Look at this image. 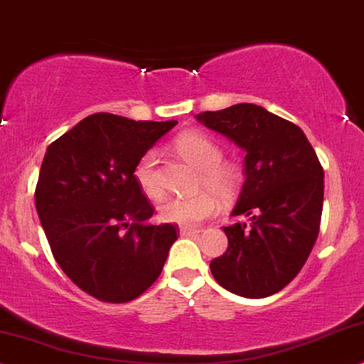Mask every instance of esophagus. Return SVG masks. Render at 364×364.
Here are the masks:
<instances>
[{"instance_id": "obj_1", "label": "esophagus", "mask_w": 364, "mask_h": 364, "mask_svg": "<svg viewBox=\"0 0 364 364\" xmlns=\"http://www.w3.org/2000/svg\"><path fill=\"white\" fill-rule=\"evenodd\" d=\"M197 232H200V231L196 230V228H186V226L181 228V235L182 236H192V235H197Z\"/></svg>"}]
</instances>
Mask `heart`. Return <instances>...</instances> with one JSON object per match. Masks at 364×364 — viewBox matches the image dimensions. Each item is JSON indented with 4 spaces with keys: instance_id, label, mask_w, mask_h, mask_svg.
<instances>
[{
    "instance_id": "obj_1",
    "label": "heart",
    "mask_w": 364,
    "mask_h": 364,
    "mask_svg": "<svg viewBox=\"0 0 364 364\" xmlns=\"http://www.w3.org/2000/svg\"><path fill=\"white\" fill-rule=\"evenodd\" d=\"M175 148L187 161L200 170V183L210 191H200L189 197L172 196L160 204V218L167 223L196 228L205 219L213 218L219 210V196L230 197L237 187V172L231 165L221 164L223 151L216 143L205 134L183 133L175 140ZM156 154L148 150L134 165V181L140 191L150 199H160L161 189Z\"/></svg>"
}]
</instances>
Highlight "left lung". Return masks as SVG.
Segmentation results:
<instances>
[{
  "label": "left lung",
  "mask_w": 364,
  "mask_h": 364,
  "mask_svg": "<svg viewBox=\"0 0 364 364\" xmlns=\"http://www.w3.org/2000/svg\"><path fill=\"white\" fill-rule=\"evenodd\" d=\"M197 119L246 151V181L232 216L250 221L224 228L228 250L210 262L213 277L246 299L277 294L299 275L319 235L321 161L297 124L262 106L241 102Z\"/></svg>",
  "instance_id": "left-lung-1"
}]
</instances>
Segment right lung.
I'll use <instances>...</instances> for the list:
<instances>
[{
    "label": "right lung",
    "instance_id": "1",
    "mask_svg": "<svg viewBox=\"0 0 364 364\" xmlns=\"http://www.w3.org/2000/svg\"><path fill=\"white\" fill-rule=\"evenodd\" d=\"M177 121L84 118L50 143L35 205L58 267L101 302L124 304L155 284L177 240L175 224H148L155 209L134 165Z\"/></svg>",
    "mask_w": 364,
    "mask_h": 364
}]
</instances>
